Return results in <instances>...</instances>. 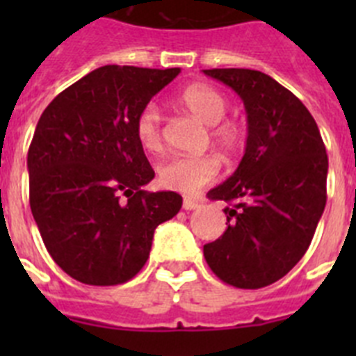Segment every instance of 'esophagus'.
I'll return each mask as SVG.
<instances>
[{"label": "esophagus", "mask_w": 356, "mask_h": 356, "mask_svg": "<svg viewBox=\"0 0 356 356\" xmlns=\"http://www.w3.org/2000/svg\"><path fill=\"white\" fill-rule=\"evenodd\" d=\"M201 205V201L196 200V197H191V196H185L184 197V209L185 210H194Z\"/></svg>", "instance_id": "obj_1"}]
</instances>
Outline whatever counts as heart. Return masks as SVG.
<instances>
[{
    "mask_svg": "<svg viewBox=\"0 0 356 356\" xmlns=\"http://www.w3.org/2000/svg\"><path fill=\"white\" fill-rule=\"evenodd\" d=\"M180 105L197 121L209 127L212 143L225 155H234L244 143V130L237 121L222 119L228 102L222 92L205 83L185 87L178 96ZM135 137L147 153H160L163 147L162 118L155 105H146L135 119ZM219 160L213 155L172 156L159 165V181L162 187L178 193H196L210 184L219 172Z\"/></svg>",
    "mask_w": 356,
    "mask_h": 356,
    "instance_id": "obj_1",
    "label": "heart"
}]
</instances>
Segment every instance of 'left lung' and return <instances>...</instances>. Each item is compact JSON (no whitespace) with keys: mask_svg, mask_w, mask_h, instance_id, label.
Instances as JSON below:
<instances>
[{"mask_svg":"<svg viewBox=\"0 0 356 356\" xmlns=\"http://www.w3.org/2000/svg\"><path fill=\"white\" fill-rule=\"evenodd\" d=\"M232 87L248 114L238 168L209 191L226 207L228 228L203 246L213 275L237 289L284 278L307 253L326 205L328 155L307 106L284 85L253 69H205Z\"/></svg>","mask_w":356,"mask_h":356,"instance_id":"left-lung-1","label":"left lung"}]
</instances>
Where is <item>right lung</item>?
Instances as JSON below:
<instances>
[{"label": "right lung", "mask_w": 356, "mask_h": 356, "mask_svg": "<svg viewBox=\"0 0 356 356\" xmlns=\"http://www.w3.org/2000/svg\"><path fill=\"white\" fill-rule=\"evenodd\" d=\"M180 67L103 65L46 106L28 149L30 209L56 266L87 285H119L149 257L156 226L181 209L155 178L135 119Z\"/></svg>", "instance_id": "1"}]
</instances>
